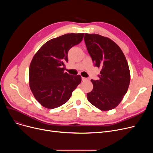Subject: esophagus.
<instances>
[{
    "instance_id": "obj_1",
    "label": "esophagus",
    "mask_w": 153,
    "mask_h": 153,
    "mask_svg": "<svg viewBox=\"0 0 153 153\" xmlns=\"http://www.w3.org/2000/svg\"><path fill=\"white\" fill-rule=\"evenodd\" d=\"M89 78H85V77H82V81H89Z\"/></svg>"
}]
</instances>
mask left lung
Masks as SVG:
<instances>
[{
  "label": "left lung",
  "mask_w": 153,
  "mask_h": 153,
  "mask_svg": "<svg viewBox=\"0 0 153 153\" xmlns=\"http://www.w3.org/2000/svg\"><path fill=\"white\" fill-rule=\"evenodd\" d=\"M84 41L95 66L100 68L99 79H92L93 89L87 100L97 108L107 111L117 107L130 82V72L125 56L112 40L97 34L85 33Z\"/></svg>",
  "instance_id": "8db88e82"
}]
</instances>
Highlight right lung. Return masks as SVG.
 Returning <instances> with one entry per match:
<instances>
[{
	"instance_id": "obj_1",
	"label": "right lung",
	"mask_w": 153,
	"mask_h": 153,
	"mask_svg": "<svg viewBox=\"0 0 153 153\" xmlns=\"http://www.w3.org/2000/svg\"><path fill=\"white\" fill-rule=\"evenodd\" d=\"M84 33H68L45 43L32 59L29 85L36 100L47 108L66 103L81 82L80 75L64 72L70 48L81 42Z\"/></svg>"
}]
</instances>
